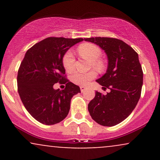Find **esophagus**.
<instances>
[{"instance_id": "1", "label": "esophagus", "mask_w": 160, "mask_h": 160, "mask_svg": "<svg viewBox=\"0 0 160 160\" xmlns=\"http://www.w3.org/2000/svg\"><path fill=\"white\" fill-rule=\"evenodd\" d=\"M86 89V88L85 86H80V91H81V92H84V91H85Z\"/></svg>"}]
</instances>
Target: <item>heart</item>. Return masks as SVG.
Instances as JSON below:
<instances>
[{"instance_id":"b5f03b06","label":"heart","mask_w":160,"mask_h":160,"mask_svg":"<svg viewBox=\"0 0 160 160\" xmlns=\"http://www.w3.org/2000/svg\"><path fill=\"white\" fill-rule=\"evenodd\" d=\"M78 52L80 56L91 61L92 66L98 69H102L103 68V62L99 59L102 56V51L98 46L89 43H83L78 47ZM74 62L75 57L74 52L71 50H68L62 58V65L66 71L71 72L74 70ZM96 75L97 74L95 71H91L86 73L75 72L71 76V80L78 85L86 86L90 80H93L96 77Z\"/></svg>"}]
</instances>
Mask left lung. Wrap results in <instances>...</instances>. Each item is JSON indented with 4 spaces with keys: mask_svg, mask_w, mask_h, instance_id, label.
<instances>
[{
    "mask_svg": "<svg viewBox=\"0 0 160 160\" xmlns=\"http://www.w3.org/2000/svg\"><path fill=\"white\" fill-rule=\"evenodd\" d=\"M84 40L98 45L107 54V72L96 81L104 90H111L105 95L95 92L88 110L97 123L116 126L130 115L141 97L143 71L138 55L129 45L117 38L98 37Z\"/></svg>",
    "mask_w": 160,
    "mask_h": 160,
    "instance_id": "left-lung-1",
    "label": "left lung"
}]
</instances>
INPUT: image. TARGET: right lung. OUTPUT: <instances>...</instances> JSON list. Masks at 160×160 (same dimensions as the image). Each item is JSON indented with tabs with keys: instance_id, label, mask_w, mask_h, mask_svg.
Segmentation results:
<instances>
[{
	"instance_id": "add662e5",
	"label": "right lung",
	"mask_w": 160,
	"mask_h": 160,
	"mask_svg": "<svg viewBox=\"0 0 160 160\" xmlns=\"http://www.w3.org/2000/svg\"><path fill=\"white\" fill-rule=\"evenodd\" d=\"M82 40L50 37L25 53L18 71V92L25 108L38 122L53 125L68 114L71 98L80 89L66 78L62 58L70 47ZM56 82L65 84V89H53Z\"/></svg>"
}]
</instances>
